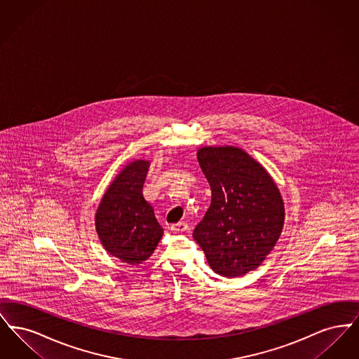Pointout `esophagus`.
<instances>
[{"label": "esophagus", "instance_id": "1", "mask_svg": "<svg viewBox=\"0 0 359 359\" xmlns=\"http://www.w3.org/2000/svg\"><path fill=\"white\" fill-rule=\"evenodd\" d=\"M188 229V224L186 222H179L172 224L171 230L173 233H183Z\"/></svg>", "mask_w": 359, "mask_h": 359}]
</instances>
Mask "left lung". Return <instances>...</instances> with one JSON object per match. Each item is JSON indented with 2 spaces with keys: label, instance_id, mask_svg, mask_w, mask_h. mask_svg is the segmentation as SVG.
<instances>
[{
  "label": "left lung",
  "instance_id": "8db88e82",
  "mask_svg": "<svg viewBox=\"0 0 359 359\" xmlns=\"http://www.w3.org/2000/svg\"><path fill=\"white\" fill-rule=\"evenodd\" d=\"M198 161L211 205L194 239L215 273L238 277L257 269L281 236L285 208L273 177L238 147H202Z\"/></svg>",
  "mask_w": 359,
  "mask_h": 359
}]
</instances>
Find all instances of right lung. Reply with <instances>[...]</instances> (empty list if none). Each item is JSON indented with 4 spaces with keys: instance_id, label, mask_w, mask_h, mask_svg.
I'll return each instance as SVG.
<instances>
[{
    "instance_id": "add662e5",
    "label": "right lung",
    "mask_w": 359,
    "mask_h": 359,
    "mask_svg": "<svg viewBox=\"0 0 359 359\" xmlns=\"http://www.w3.org/2000/svg\"><path fill=\"white\" fill-rule=\"evenodd\" d=\"M149 165L144 158L128 163L104 191L95 212V230L104 250L130 265L152 256L164 233L142 195Z\"/></svg>"
}]
</instances>
